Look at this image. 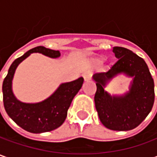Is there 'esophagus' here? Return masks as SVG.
Listing matches in <instances>:
<instances>
[{
    "label": "esophagus",
    "instance_id": "obj_1",
    "mask_svg": "<svg viewBox=\"0 0 157 157\" xmlns=\"http://www.w3.org/2000/svg\"><path fill=\"white\" fill-rule=\"evenodd\" d=\"M91 76H92V73L90 71H86L83 74V78L85 79V81H88L90 78H91Z\"/></svg>",
    "mask_w": 157,
    "mask_h": 157
}]
</instances>
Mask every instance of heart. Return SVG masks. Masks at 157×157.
<instances>
[{
	"label": "heart",
	"mask_w": 157,
	"mask_h": 157,
	"mask_svg": "<svg viewBox=\"0 0 157 157\" xmlns=\"http://www.w3.org/2000/svg\"><path fill=\"white\" fill-rule=\"evenodd\" d=\"M104 57H102V56H99V57H94L92 59V63L95 64V65H100V64H102L103 62H104Z\"/></svg>",
	"instance_id": "1"
}]
</instances>
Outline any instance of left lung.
Listing matches in <instances>:
<instances>
[{"label": "left lung", "mask_w": 157, "mask_h": 157, "mask_svg": "<svg viewBox=\"0 0 157 157\" xmlns=\"http://www.w3.org/2000/svg\"><path fill=\"white\" fill-rule=\"evenodd\" d=\"M118 60L106 72L96 73L93 79L97 91L95 107L106 128L128 131L136 128L150 113L155 100L154 80L142 57L123 47H113ZM124 74L133 78L130 90L121 95H111L105 90L113 77Z\"/></svg>", "instance_id": "left-lung-1"}]
</instances>
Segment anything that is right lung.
<instances>
[{"label":"right lung","instance_id":"add662e5","mask_svg":"<svg viewBox=\"0 0 157 157\" xmlns=\"http://www.w3.org/2000/svg\"><path fill=\"white\" fill-rule=\"evenodd\" d=\"M31 53H41L52 58L60 57V52L37 46L16 58L9 67L2 84L3 104L9 116L21 128L34 134L49 132L59 128L67 116V111L75 95L81 89L84 78L62 83L53 94L37 103H25L16 99L12 81L17 66Z\"/></svg>","mask_w":157,"mask_h":157}]
</instances>
